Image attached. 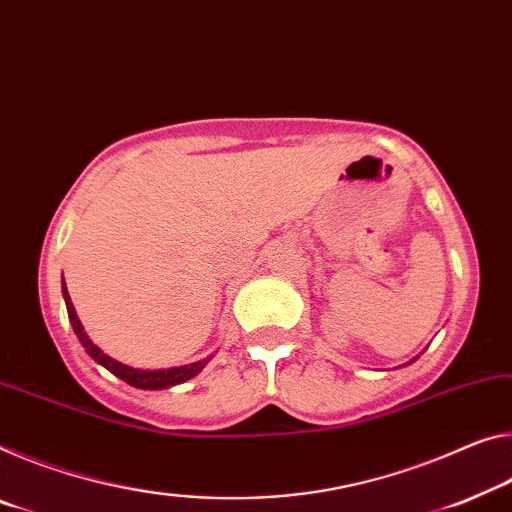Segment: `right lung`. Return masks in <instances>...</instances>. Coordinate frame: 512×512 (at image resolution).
Instances as JSON below:
<instances>
[{"label": "right lung", "mask_w": 512, "mask_h": 512, "mask_svg": "<svg viewBox=\"0 0 512 512\" xmlns=\"http://www.w3.org/2000/svg\"><path fill=\"white\" fill-rule=\"evenodd\" d=\"M63 285V300H66V307H68V319L72 323V330H75V335L79 337L81 346L86 348V353L91 355V358L102 364L104 369H109L113 376L125 380L127 385L132 387H139V389H166V387H173V385H180L184 380H189L193 376H198V373L205 369V364L212 360V358H205V360H198L193 364H184V367H173V369H157V371H145V369H134V367H127V364L118 362L109 358L107 353L100 351V346H95L91 342V337L84 332V326H81L79 316L75 312V305H72L70 294L66 289V280L61 282Z\"/></svg>", "instance_id": "obj_1"}]
</instances>
